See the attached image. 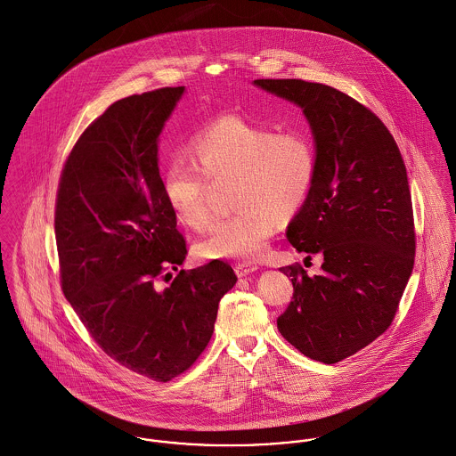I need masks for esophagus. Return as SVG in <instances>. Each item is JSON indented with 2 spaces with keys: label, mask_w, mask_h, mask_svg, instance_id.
Masks as SVG:
<instances>
[{
  "label": "esophagus",
  "mask_w": 456,
  "mask_h": 456,
  "mask_svg": "<svg viewBox=\"0 0 456 456\" xmlns=\"http://www.w3.org/2000/svg\"><path fill=\"white\" fill-rule=\"evenodd\" d=\"M258 267L256 265H253V264H236V267H234V271H236V274H238V278H245L248 274H251V273H255Z\"/></svg>",
  "instance_id": "34e87169"
}]
</instances>
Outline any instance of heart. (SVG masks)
<instances>
[{
  "label": "heart",
  "instance_id": "obj_1",
  "mask_svg": "<svg viewBox=\"0 0 456 456\" xmlns=\"http://www.w3.org/2000/svg\"><path fill=\"white\" fill-rule=\"evenodd\" d=\"M191 161L174 158L161 191L176 220L194 231L210 224V183L232 180L234 213L220 218L196 245L203 258H260L278 218L288 220L305 203L315 175V149L298 130L276 132L241 116H222L189 143Z\"/></svg>",
  "mask_w": 456,
  "mask_h": 456
}]
</instances>
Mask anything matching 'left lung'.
Segmentation results:
<instances>
[{
	"label": "left lung",
	"mask_w": 456,
	"mask_h": 456,
	"mask_svg": "<svg viewBox=\"0 0 456 456\" xmlns=\"http://www.w3.org/2000/svg\"><path fill=\"white\" fill-rule=\"evenodd\" d=\"M300 105L313 128L315 175L288 225V241L322 274L281 267L293 298L281 335L304 355L338 362L386 333L415 264V222L406 167L380 118L344 92L304 79H255Z\"/></svg>",
	"instance_id": "obj_1"
}]
</instances>
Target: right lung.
<instances>
[{"instance_id":"add662e5","label":"right lung","mask_w":456,"mask_h":456,"mask_svg":"<svg viewBox=\"0 0 456 456\" xmlns=\"http://www.w3.org/2000/svg\"><path fill=\"white\" fill-rule=\"evenodd\" d=\"M183 90L167 86L109 105L74 143L55 201L66 298L109 357L156 382L196 362L220 298L238 281L222 260L172 280L187 245L163 198L158 137ZM167 279L173 282L161 289Z\"/></svg>"}]
</instances>
